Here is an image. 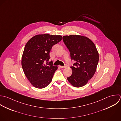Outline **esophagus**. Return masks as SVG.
<instances>
[{"label":"esophagus","mask_w":121,"mask_h":121,"mask_svg":"<svg viewBox=\"0 0 121 121\" xmlns=\"http://www.w3.org/2000/svg\"><path fill=\"white\" fill-rule=\"evenodd\" d=\"M59 67L60 68H65L66 67V66H59Z\"/></svg>","instance_id":"1"}]
</instances>
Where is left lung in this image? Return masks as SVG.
<instances>
[{
  "instance_id": "left-lung-1",
  "label": "left lung",
  "mask_w": 121,
  "mask_h": 121,
  "mask_svg": "<svg viewBox=\"0 0 121 121\" xmlns=\"http://www.w3.org/2000/svg\"><path fill=\"white\" fill-rule=\"evenodd\" d=\"M63 41L69 49L71 59L76 62L72 66L73 73L67 77L74 87L85 85L94 75L99 60V52L93 41L79 35L63 36Z\"/></svg>"
}]
</instances>
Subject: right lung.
<instances>
[{"label": "right lung", "instance_id": "right-lung-1", "mask_svg": "<svg viewBox=\"0 0 121 121\" xmlns=\"http://www.w3.org/2000/svg\"><path fill=\"white\" fill-rule=\"evenodd\" d=\"M61 35L49 34H38L27 42L22 57V66L24 73L34 87L42 89L51 82L57 66H53L49 52L53 45L60 42ZM46 60L47 63L44 64Z\"/></svg>", "mask_w": 121, "mask_h": 121}]
</instances>
